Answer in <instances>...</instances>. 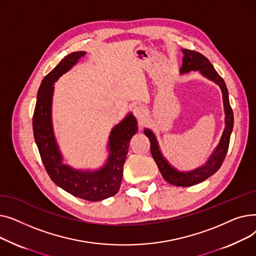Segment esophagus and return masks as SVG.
Segmentation results:
<instances>
[{
    "instance_id": "34e87169",
    "label": "esophagus",
    "mask_w": 256,
    "mask_h": 256,
    "mask_svg": "<svg viewBox=\"0 0 256 256\" xmlns=\"http://www.w3.org/2000/svg\"><path fill=\"white\" fill-rule=\"evenodd\" d=\"M132 113H134V115H135V117H136L138 120L142 121V120L145 118V116H146V109H145L144 106H138L135 108V109H134Z\"/></svg>"
}]
</instances>
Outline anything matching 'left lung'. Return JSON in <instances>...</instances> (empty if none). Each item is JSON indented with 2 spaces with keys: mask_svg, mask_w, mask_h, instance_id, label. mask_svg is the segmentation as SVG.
<instances>
[{
  "mask_svg": "<svg viewBox=\"0 0 256 256\" xmlns=\"http://www.w3.org/2000/svg\"><path fill=\"white\" fill-rule=\"evenodd\" d=\"M182 52L184 54L182 66L180 70L182 74L193 70H198L204 76L212 80L214 83H216L222 91V98L225 112V128L221 139L219 141V144L212 152L204 165L194 170L184 172L176 169L168 163V160L163 156L162 152H160L158 143L152 130H150V128H145L144 134L150 141L152 156L158 167L160 172L162 173L164 180L169 184L176 186H191L206 180V178L212 176L214 173H216L221 167L226 156L228 146H230V135L234 128V113L230 104V98H228V90L225 85L224 80L219 76L216 70L214 68V66L208 60V58H206L202 54L195 50L182 48Z\"/></svg>",
  "mask_w": 256,
  "mask_h": 256,
  "instance_id": "obj_1",
  "label": "left lung"
}]
</instances>
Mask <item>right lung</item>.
<instances>
[{
    "label": "right lung",
    "instance_id": "1",
    "mask_svg": "<svg viewBox=\"0 0 256 256\" xmlns=\"http://www.w3.org/2000/svg\"><path fill=\"white\" fill-rule=\"evenodd\" d=\"M85 55V52L70 54L44 76L37 93L33 132L40 156L50 180L76 197L88 201H100L114 196L119 190L130 141L138 130V122L135 116L130 113L112 128L108 143L109 156L100 169L76 170L63 163L52 121L54 83Z\"/></svg>",
    "mask_w": 256,
    "mask_h": 256
}]
</instances>
